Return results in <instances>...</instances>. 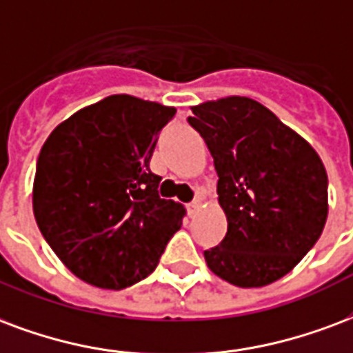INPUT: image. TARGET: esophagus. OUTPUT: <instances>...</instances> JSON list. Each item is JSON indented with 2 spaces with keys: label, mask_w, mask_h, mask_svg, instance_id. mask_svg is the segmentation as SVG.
Masks as SVG:
<instances>
[{
  "label": "esophagus",
  "mask_w": 353,
  "mask_h": 353,
  "mask_svg": "<svg viewBox=\"0 0 353 353\" xmlns=\"http://www.w3.org/2000/svg\"><path fill=\"white\" fill-rule=\"evenodd\" d=\"M200 210V202L198 200H194V202H190L189 205H187V211H189V215H196V211Z\"/></svg>",
  "instance_id": "1"
}]
</instances>
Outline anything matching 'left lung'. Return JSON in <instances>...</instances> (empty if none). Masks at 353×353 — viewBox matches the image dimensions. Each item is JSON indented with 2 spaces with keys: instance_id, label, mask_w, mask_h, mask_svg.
I'll use <instances>...</instances> for the list:
<instances>
[{
  "instance_id": "obj_1",
  "label": "left lung",
  "mask_w": 353,
  "mask_h": 353,
  "mask_svg": "<svg viewBox=\"0 0 353 353\" xmlns=\"http://www.w3.org/2000/svg\"><path fill=\"white\" fill-rule=\"evenodd\" d=\"M187 121L215 163L228 230L203 250L215 275L241 288L275 283L301 262L327 219V174L307 140L247 97L192 108Z\"/></svg>"
}]
</instances>
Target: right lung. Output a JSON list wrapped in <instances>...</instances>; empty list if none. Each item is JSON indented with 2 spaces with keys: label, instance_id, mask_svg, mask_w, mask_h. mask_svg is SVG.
Wrapping results in <instances>:
<instances>
[{
  "label": "right lung",
  "instance_id": "right-lung-1",
  "mask_svg": "<svg viewBox=\"0 0 353 353\" xmlns=\"http://www.w3.org/2000/svg\"><path fill=\"white\" fill-rule=\"evenodd\" d=\"M176 108L110 95L52 130L37 159L33 213L57 258L78 279L121 290L155 270L181 228L183 208L159 196L150 170Z\"/></svg>",
  "mask_w": 353,
  "mask_h": 353
}]
</instances>
